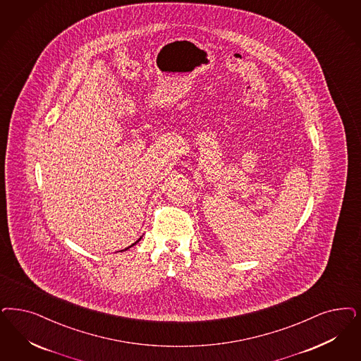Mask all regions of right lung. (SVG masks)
Wrapping results in <instances>:
<instances>
[{
	"label": "right lung",
	"mask_w": 361,
	"mask_h": 361,
	"mask_svg": "<svg viewBox=\"0 0 361 361\" xmlns=\"http://www.w3.org/2000/svg\"><path fill=\"white\" fill-rule=\"evenodd\" d=\"M138 241H140V238H138V240H137L136 243H138ZM136 243H135V244H136Z\"/></svg>",
	"instance_id": "right-lung-1"
}]
</instances>
